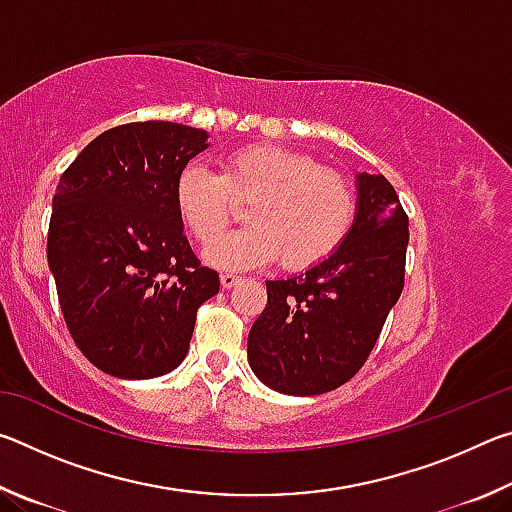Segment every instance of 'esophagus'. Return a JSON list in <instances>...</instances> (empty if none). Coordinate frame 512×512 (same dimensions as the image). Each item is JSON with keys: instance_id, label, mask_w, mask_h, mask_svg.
<instances>
[{"instance_id": "34e87169", "label": "esophagus", "mask_w": 512, "mask_h": 512, "mask_svg": "<svg viewBox=\"0 0 512 512\" xmlns=\"http://www.w3.org/2000/svg\"><path fill=\"white\" fill-rule=\"evenodd\" d=\"M237 282H239V275H232V273H223L221 275V287L223 289H232Z\"/></svg>"}]
</instances>
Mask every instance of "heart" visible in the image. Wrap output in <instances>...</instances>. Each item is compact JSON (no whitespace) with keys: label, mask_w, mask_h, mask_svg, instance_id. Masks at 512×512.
<instances>
[{"label":"heart","mask_w":512,"mask_h":512,"mask_svg":"<svg viewBox=\"0 0 512 512\" xmlns=\"http://www.w3.org/2000/svg\"><path fill=\"white\" fill-rule=\"evenodd\" d=\"M176 212L198 244H211L250 202L248 229L207 248L221 271H250L282 257V266L305 271L343 246L357 219V189L341 171L320 167L307 153L255 144L230 153L221 173L187 164L176 180Z\"/></svg>","instance_id":"b5f03b06"}]
</instances>
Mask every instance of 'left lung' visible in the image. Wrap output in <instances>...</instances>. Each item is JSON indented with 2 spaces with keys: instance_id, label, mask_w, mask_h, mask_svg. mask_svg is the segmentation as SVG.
Listing matches in <instances>:
<instances>
[{
  "instance_id": "8db88e82",
  "label": "left lung",
  "mask_w": 512,
  "mask_h": 512,
  "mask_svg": "<svg viewBox=\"0 0 512 512\" xmlns=\"http://www.w3.org/2000/svg\"><path fill=\"white\" fill-rule=\"evenodd\" d=\"M357 201L352 232L334 255L287 280H266L248 363L277 393L307 397L343 386L400 300L409 216L381 173H359Z\"/></svg>"
}]
</instances>
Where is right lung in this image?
<instances>
[{
  "label": "right lung",
  "instance_id": "add662e5",
  "mask_svg": "<svg viewBox=\"0 0 512 512\" xmlns=\"http://www.w3.org/2000/svg\"><path fill=\"white\" fill-rule=\"evenodd\" d=\"M205 149L201 128L133 121L94 137L60 176L49 268L74 343L112 377L171 372L198 307L219 293V273L196 259L173 196Z\"/></svg>",
  "mask_w": 512,
  "mask_h": 512
}]
</instances>
